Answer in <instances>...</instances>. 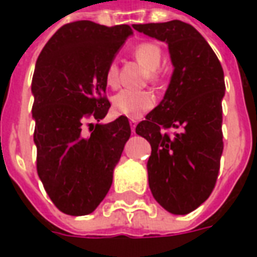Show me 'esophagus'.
Segmentation results:
<instances>
[{"label": "esophagus", "instance_id": "34e87169", "mask_svg": "<svg viewBox=\"0 0 257 257\" xmlns=\"http://www.w3.org/2000/svg\"><path fill=\"white\" fill-rule=\"evenodd\" d=\"M129 123H131V129H132V134H135V128H136V121H135V119H131V121H129Z\"/></svg>", "mask_w": 257, "mask_h": 257}]
</instances>
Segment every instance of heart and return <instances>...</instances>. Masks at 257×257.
<instances>
[{
	"label": "heart",
	"mask_w": 257,
	"mask_h": 257,
	"mask_svg": "<svg viewBox=\"0 0 257 257\" xmlns=\"http://www.w3.org/2000/svg\"><path fill=\"white\" fill-rule=\"evenodd\" d=\"M134 55L146 70L156 77V70L161 66L162 51L156 42H143L135 48ZM106 82L108 86H115L118 82V68L115 63H110L106 70ZM156 97L147 90L122 89L112 97V108L119 115L128 118H140L146 111L153 108Z\"/></svg>",
	"instance_id": "b5f03b06"
}]
</instances>
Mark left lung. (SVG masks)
<instances>
[{"label": "left lung", "mask_w": 257, "mask_h": 257, "mask_svg": "<svg viewBox=\"0 0 257 257\" xmlns=\"http://www.w3.org/2000/svg\"><path fill=\"white\" fill-rule=\"evenodd\" d=\"M134 29L168 44L173 66L164 99L136 126V134L151 146L149 186L164 209L187 215L208 199L219 173L226 90L223 68L191 25L171 20L134 25ZM162 127L179 132L169 137Z\"/></svg>", "instance_id": "8db88e82"}]
</instances>
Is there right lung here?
I'll return each instance as SVG.
<instances>
[{
	"instance_id": "add662e5",
	"label": "right lung",
	"mask_w": 257,
	"mask_h": 257,
	"mask_svg": "<svg viewBox=\"0 0 257 257\" xmlns=\"http://www.w3.org/2000/svg\"><path fill=\"white\" fill-rule=\"evenodd\" d=\"M132 34L128 25L73 22L53 34L37 59L31 82L37 172L49 198L67 215H89L99 206L131 136L125 115L100 121L110 108L106 70ZM89 119L98 123L85 135Z\"/></svg>"
}]
</instances>
